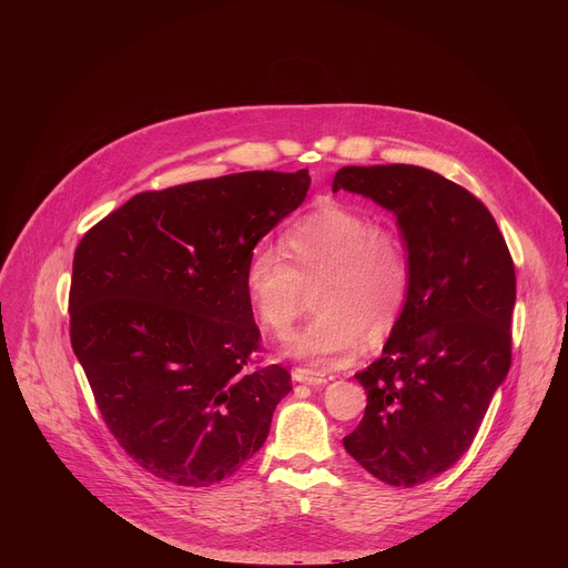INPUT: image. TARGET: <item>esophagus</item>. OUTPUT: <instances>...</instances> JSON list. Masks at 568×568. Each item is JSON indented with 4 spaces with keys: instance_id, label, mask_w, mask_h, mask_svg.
Returning <instances> with one entry per match:
<instances>
[{
    "instance_id": "1",
    "label": "esophagus",
    "mask_w": 568,
    "mask_h": 568,
    "mask_svg": "<svg viewBox=\"0 0 568 568\" xmlns=\"http://www.w3.org/2000/svg\"><path fill=\"white\" fill-rule=\"evenodd\" d=\"M292 379L298 382V384L318 386V384H328V382L333 379V375L318 373V371H310V368H294V371H292Z\"/></svg>"
}]
</instances>
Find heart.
<instances>
[{
	"label": "heart",
	"instance_id": "heart-1",
	"mask_svg": "<svg viewBox=\"0 0 568 568\" xmlns=\"http://www.w3.org/2000/svg\"><path fill=\"white\" fill-rule=\"evenodd\" d=\"M287 263L256 250L242 274L247 301L263 326L285 337L303 312L305 290L316 285V316L285 353L312 366H335L359 344H382L399 323L412 290V258L395 226L364 211L323 204L281 235Z\"/></svg>",
	"mask_w": 568,
	"mask_h": 568
}]
</instances>
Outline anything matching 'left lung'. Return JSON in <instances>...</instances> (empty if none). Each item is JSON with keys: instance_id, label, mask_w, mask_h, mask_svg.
Segmentation results:
<instances>
[{"instance_id": "8db88e82", "label": "left lung", "mask_w": 568, "mask_h": 568, "mask_svg": "<svg viewBox=\"0 0 568 568\" xmlns=\"http://www.w3.org/2000/svg\"><path fill=\"white\" fill-rule=\"evenodd\" d=\"M337 191L390 211L412 258L407 307L355 375L366 412L344 447L375 478L414 488L469 449L508 375L515 265L490 211L434 171L344 166Z\"/></svg>"}]
</instances>
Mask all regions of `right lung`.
Segmentation results:
<instances>
[{
    "label": "right lung",
    "instance_id": "1",
    "mask_svg": "<svg viewBox=\"0 0 568 568\" xmlns=\"http://www.w3.org/2000/svg\"><path fill=\"white\" fill-rule=\"evenodd\" d=\"M307 189L303 169L148 191L80 240L71 348L105 425L156 478L206 488L267 440L292 377L247 371L261 331L242 274Z\"/></svg>",
    "mask_w": 568,
    "mask_h": 568
}]
</instances>
